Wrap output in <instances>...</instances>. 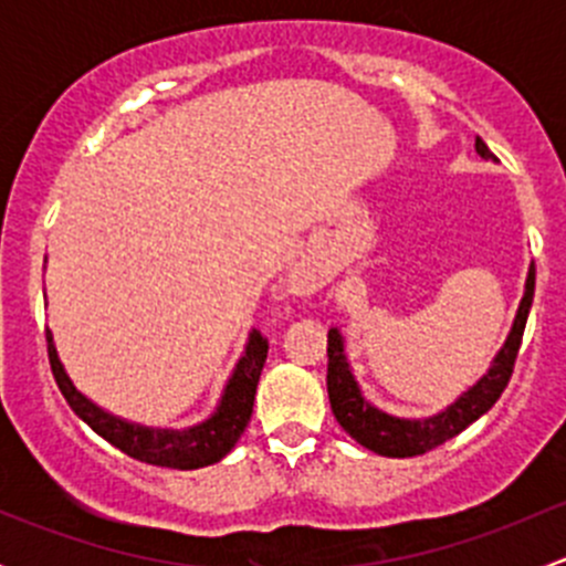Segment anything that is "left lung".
Listing matches in <instances>:
<instances>
[{"mask_svg": "<svg viewBox=\"0 0 566 566\" xmlns=\"http://www.w3.org/2000/svg\"><path fill=\"white\" fill-rule=\"evenodd\" d=\"M476 153L482 158H493V153L488 150L482 139L476 136ZM534 265L528 268L526 279V295L521 301V310H517L515 325H512L510 336H506L504 347L495 356L490 373L479 380L473 389H468L454 405H449L443 413L432 416L424 421H408V419H394L389 413H380L378 408L367 402L358 391L356 380H353L350 367H347L345 358V342L336 328L328 331V399L331 410H334L336 421L342 424V430L350 438H356L364 449L375 454H384V458H416V454H424L430 449L441 447L449 438L460 436L468 424L479 419L482 413H488L495 405V399L501 397L512 378V369H515L517 350H521L523 331H526V319L531 301H534Z\"/></svg>", "mask_w": 566, "mask_h": 566, "instance_id": "obj_1", "label": "left lung"}]
</instances>
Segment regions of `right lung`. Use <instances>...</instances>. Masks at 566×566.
I'll return each mask as SVG.
<instances>
[{
    "label": "right lung",
    "mask_w": 566,
    "mask_h": 566,
    "mask_svg": "<svg viewBox=\"0 0 566 566\" xmlns=\"http://www.w3.org/2000/svg\"><path fill=\"white\" fill-rule=\"evenodd\" d=\"M45 342H49V364L56 386L78 419L87 421L101 438H106L112 447H117L128 458L147 462V465L177 468V471L213 465L235 447L251 419L256 384H260L262 364L268 358V339L260 331H251L247 353H243L230 384H227L219 410L191 430H153V427H139L117 419V416L106 413L98 405L90 402L82 391H76V386L62 369L49 328H45Z\"/></svg>",
    "instance_id": "add662e5"
}]
</instances>
